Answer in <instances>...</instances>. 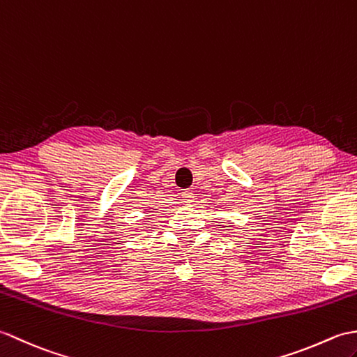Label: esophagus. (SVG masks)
<instances>
[{
  "label": "esophagus",
  "instance_id": "34e87169",
  "mask_svg": "<svg viewBox=\"0 0 357 357\" xmlns=\"http://www.w3.org/2000/svg\"><path fill=\"white\" fill-rule=\"evenodd\" d=\"M194 192L192 191H183L181 192V199H183L185 203H192L194 202Z\"/></svg>",
  "mask_w": 357,
  "mask_h": 357
}]
</instances>
